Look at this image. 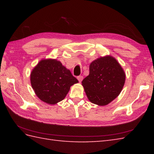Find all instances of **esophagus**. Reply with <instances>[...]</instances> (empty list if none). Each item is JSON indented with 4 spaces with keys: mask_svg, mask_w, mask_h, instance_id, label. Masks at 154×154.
<instances>
[{
    "mask_svg": "<svg viewBox=\"0 0 154 154\" xmlns=\"http://www.w3.org/2000/svg\"><path fill=\"white\" fill-rule=\"evenodd\" d=\"M83 77L82 76V75H79V76L77 77V79L79 80V82H81V81L83 80Z\"/></svg>",
    "mask_w": 154,
    "mask_h": 154,
    "instance_id": "34e87169",
    "label": "esophagus"
}]
</instances>
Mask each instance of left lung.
<instances>
[{
	"label": "left lung",
	"instance_id": "8db88e82",
	"mask_svg": "<svg viewBox=\"0 0 154 154\" xmlns=\"http://www.w3.org/2000/svg\"><path fill=\"white\" fill-rule=\"evenodd\" d=\"M126 75L114 57L106 56L94 60L89 67V75L82 81L91 103L104 106L119 95Z\"/></svg>",
	"mask_w": 154,
	"mask_h": 154
}]
</instances>
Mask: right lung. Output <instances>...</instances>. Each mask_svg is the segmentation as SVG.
Instances as JSON below:
<instances>
[{
	"instance_id": "1",
	"label": "right lung",
	"mask_w": 154,
	"mask_h": 154,
	"mask_svg": "<svg viewBox=\"0 0 154 154\" xmlns=\"http://www.w3.org/2000/svg\"><path fill=\"white\" fill-rule=\"evenodd\" d=\"M30 81L39 99L50 104L63 100L70 87L79 82L60 61L50 59L39 62L32 71Z\"/></svg>"
}]
</instances>
